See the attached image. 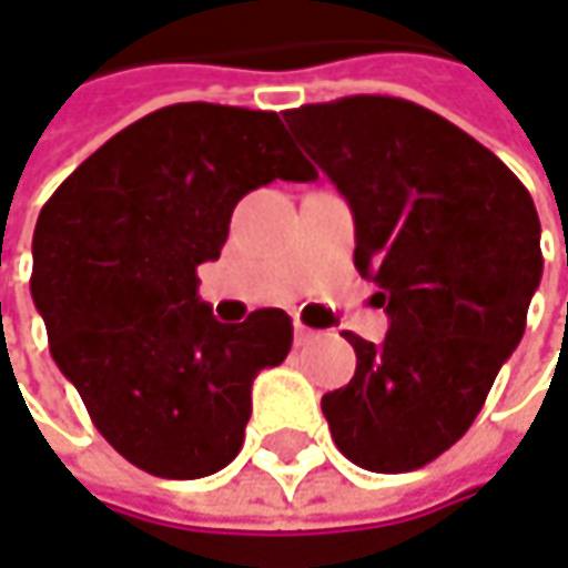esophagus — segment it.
I'll return each instance as SVG.
<instances>
[{
  "mask_svg": "<svg viewBox=\"0 0 568 568\" xmlns=\"http://www.w3.org/2000/svg\"><path fill=\"white\" fill-rule=\"evenodd\" d=\"M318 337V332H312V328H305V325H295V344L302 347V344H312Z\"/></svg>",
  "mask_w": 568,
  "mask_h": 568,
  "instance_id": "esophagus-1",
  "label": "esophagus"
}]
</instances>
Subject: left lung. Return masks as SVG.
Listing matches in <instances>:
<instances>
[{"label":"left lung","mask_w":568,"mask_h":568,"mask_svg":"<svg viewBox=\"0 0 568 568\" xmlns=\"http://www.w3.org/2000/svg\"><path fill=\"white\" fill-rule=\"evenodd\" d=\"M354 214V266L381 285L384 344L344 332L357 371L322 396L344 458L399 475L468 433L520 344L542 276L530 191L478 139L399 97L283 113Z\"/></svg>","instance_id":"obj_1"}]
</instances>
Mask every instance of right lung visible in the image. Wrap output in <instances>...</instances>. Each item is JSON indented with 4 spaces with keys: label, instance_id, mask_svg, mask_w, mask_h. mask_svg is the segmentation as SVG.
<instances>
[{
    "label": "right lung",
    "instance_id": "obj_1",
    "mask_svg": "<svg viewBox=\"0 0 568 568\" xmlns=\"http://www.w3.org/2000/svg\"><path fill=\"white\" fill-rule=\"evenodd\" d=\"M276 179H318L276 113L175 103L103 142L38 214L31 298L51 357L100 436L155 478L231 465L253 377L292 347L283 308L221 325L197 298L236 201Z\"/></svg>",
    "mask_w": 568,
    "mask_h": 568
}]
</instances>
